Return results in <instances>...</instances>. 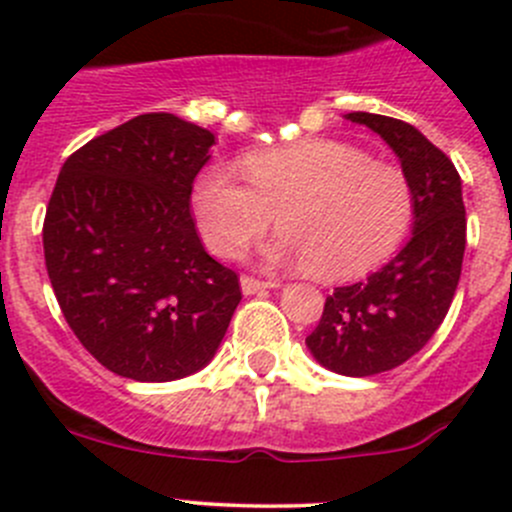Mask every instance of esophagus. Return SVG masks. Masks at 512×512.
Returning <instances> with one entry per match:
<instances>
[{
  "label": "esophagus",
  "instance_id": "1",
  "mask_svg": "<svg viewBox=\"0 0 512 512\" xmlns=\"http://www.w3.org/2000/svg\"><path fill=\"white\" fill-rule=\"evenodd\" d=\"M240 285H242V292H245V294H257V292H262V289L280 287V282H275V280H257V277H252V275H242L240 277Z\"/></svg>",
  "mask_w": 512,
  "mask_h": 512
}]
</instances>
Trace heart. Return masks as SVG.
Masks as SVG:
<instances>
[{
    "label": "heart",
    "mask_w": 512,
    "mask_h": 512,
    "mask_svg": "<svg viewBox=\"0 0 512 512\" xmlns=\"http://www.w3.org/2000/svg\"><path fill=\"white\" fill-rule=\"evenodd\" d=\"M245 185L223 168L193 188L200 235L215 255L235 260L265 235L267 260L304 267L322 280H349L384 262L414 218L404 170L369 160L342 141H302L240 160Z\"/></svg>",
    "instance_id": "heart-1"
}]
</instances>
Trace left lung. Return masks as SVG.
<instances>
[{
	"mask_svg": "<svg viewBox=\"0 0 512 512\" xmlns=\"http://www.w3.org/2000/svg\"><path fill=\"white\" fill-rule=\"evenodd\" d=\"M347 118L401 158L414 193V237L379 272L329 294L307 347L337 374L374 376L421 352L446 319L461 280L466 205L456 165L411 123L364 111Z\"/></svg>",
	"mask_w": 512,
	"mask_h": 512,
	"instance_id": "8db88e82",
	"label": "left lung"
}]
</instances>
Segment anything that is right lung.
Returning <instances> with one entry per match:
<instances>
[{
	"label": "right lung",
	"mask_w": 512,
	"mask_h": 512,
	"mask_svg": "<svg viewBox=\"0 0 512 512\" xmlns=\"http://www.w3.org/2000/svg\"><path fill=\"white\" fill-rule=\"evenodd\" d=\"M215 136L173 113H143L66 158L44 218L56 302L84 349L136 381L203 369L242 289L205 252L193 180Z\"/></svg>",
	"instance_id": "add662e5"
}]
</instances>
